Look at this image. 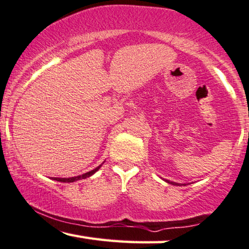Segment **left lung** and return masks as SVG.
Here are the masks:
<instances>
[{"label": "left lung", "mask_w": 249, "mask_h": 249, "mask_svg": "<svg viewBox=\"0 0 249 249\" xmlns=\"http://www.w3.org/2000/svg\"><path fill=\"white\" fill-rule=\"evenodd\" d=\"M166 181H168V180H166ZM169 183H172V185H176V183L175 182H170V181H168Z\"/></svg>", "instance_id": "left-lung-1"}]
</instances>
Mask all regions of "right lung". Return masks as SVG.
<instances>
[{"label": "right lung", "instance_id": "right-lung-1", "mask_svg": "<svg viewBox=\"0 0 249 249\" xmlns=\"http://www.w3.org/2000/svg\"><path fill=\"white\" fill-rule=\"evenodd\" d=\"M101 168L100 166H97V168H95L94 170H91V171L85 173V175H81V176H77V177H72V178H55L54 180H56V181H60V182H73V181H77V180H80V179H85V178H88V177H90L91 175H94L95 172L97 171L98 169Z\"/></svg>", "mask_w": 249, "mask_h": 249}]
</instances>
